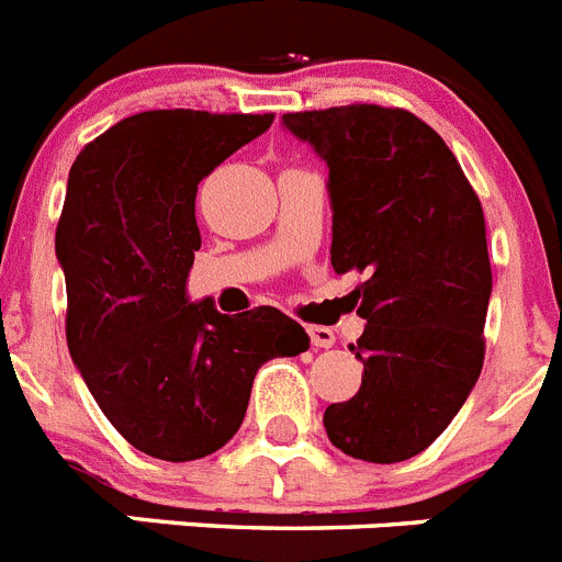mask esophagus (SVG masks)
<instances>
[{
	"label": "esophagus",
	"mask_w": 562,
	"mask_h": 562,
	"mask_svg": "<svg viewBox=\"0 0 562 562\" xmlns=\"http://www.w3.org/2000/svg\"><path fill=\"white\" fill-rule=\"evenodd\" d=\"M310 331V340L315 349H331L335 346V331L326 329V326H306Z\"/></svg>",
	"instance_id": "esophagus-1"
}]
</instances>
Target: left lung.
<instances>
[{
    "mask_svg": "<svg viewBox=\"0 0 562 562\" xmlns=\"http://www.w3.org/2000/svg\"><path fill=\"white\" fill-rule=\"evenodd\" d=\"M281 126L329 166L331 267L366 278L351 292L362 382L326 408V436L351 459L405 461L439 439L484 366V211L453 151L405 109L357 103Z\"/></svg>",
    "mask_w": 562,
    "mask_h": 562,
    "instance_id": "8db88e82",
    "label": "left lung"
}]
</instances>
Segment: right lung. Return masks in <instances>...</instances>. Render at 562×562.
Returning a JSON list of instances; mask_svg holds the SVG:
<instances>
[{
    "mask_svg": "<svg viewBox=\"0 0 562 562\" xmlns=\"http://www.w3.org/2000/svg\"><path fill=\"white\" fill-rule=\"evenodd\" d=\"M272 114L154 109L95 137L69 168L56 258L67 346L114 430L146 456L193 461L233 439L258 369L310 349L284 312L188 301L202 238L196 186Z\"/></svg>",
    "mask_w": 562,
    "mask_h": 562,
    "instance_id": "add662e5",
    "label": "right lung"
}]
</instances>
